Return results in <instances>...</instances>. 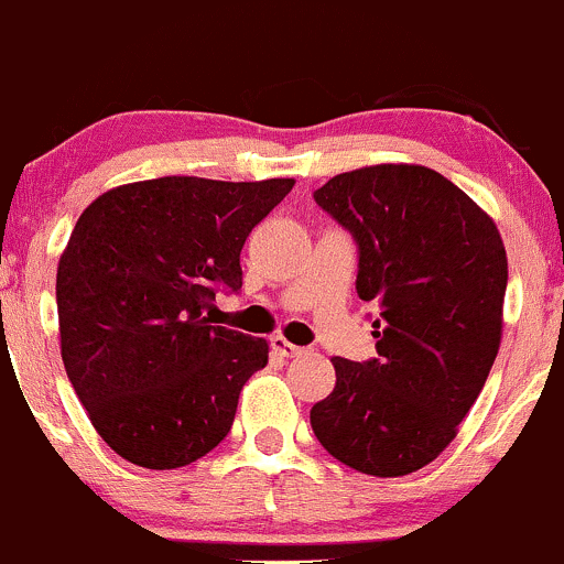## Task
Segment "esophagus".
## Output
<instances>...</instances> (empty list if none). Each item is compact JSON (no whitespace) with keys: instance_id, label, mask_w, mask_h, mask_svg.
<instances>
[{"instance_id":"1","label":"esophagus","mask_w":564,"mask_h":564,"mask_svg":"<svg viewBox=\"0 0 564 564\" xmlns=\"http://www.w3.org/2000/svg\"><path fill=\"white\" fill-rule=\"evenodd\" d=\"M270 346H272V351L281 354V357H286V359L300 357V354H302V348H300V346H294V343H289L286 337H283V335H275V337H272Z\"/></svg>"}]
</instances>
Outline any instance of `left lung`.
I'll list each match as a JSON object with an SVG mask.
<instances>
[{"instance_id": "left-lung-1", "label": "left lung", "mask_w": 564, "mask_h": 564, "mask_svg": "<svg viewBox=\"0 0 564 564\" xmlns=\"http://www.w3.org/2000/svg\"><path fill=\"white\" fill-rule=\"evenodd\" d=\"M359 248L357 294L376 302V359H332L311 411L318 443L367 476H408L456 437L502 337L508 259L495 221L448 177L376 164L313 192Z\"/></svg>"}]
</instances>
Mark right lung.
Here are the masks:
<instances>
[{
	"label": "right lung",
	"instance_id": "obj_1",
	"mask_svg": "<svg viewBox=\"0 0 564 564\" xmlns=\"http://www.w3.org/2000/svg\"><path fill=\"white\" fill-rule=\"evenodd\" d=\"M292 186L170 175L110 188L80 213L56 272L64 370L132 465H192L232 430L270 346L210 327L205 311L240 292L246 237Z\"/></svg>",
	"mask_w": 564,
	"mask_h": 564
}]
</instances>
